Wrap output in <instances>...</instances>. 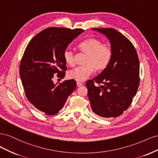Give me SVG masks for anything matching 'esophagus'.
I'll use <instances>...</instances> for the list:
<instances>
[{
	"label": "esophagus",
	"mask_w": 158,
	"mask_h": 158,
	"mask_svg": "<svg viewBox=\"0 0 158 158\" xmlns=\"http://www.w3.org/2000/svg\"><path fill=\"white\" fill-rule=\"evenodd\" d=\"M76 85H77L78 87H80L82 86V85H83V84L82 82H78L77 83H76Z\"/></svg>",
	"instance_id": "1"
}]
</instances>
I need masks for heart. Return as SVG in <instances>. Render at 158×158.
<instances>
[{
  "label": "heart",
  "mask_w": 158,
  "mask_h": 158,
  "mask_svg": "<svg viewBox=\"0 0 158 158\" xmlns=\"http://www.w3.org/2000/svg\"><path fill=\"white\" fill-rule=\"evenodd\" d=\"M79 49L86 54L85 65L78 66L70 70L68 77L70 79L82 82L94 73L102 72L107 68L112 58V49L109 45L103 44L97 38L89 37L80 43ZM64 60L66 65L73 66L74 64V53L70 49H66L63 53Z\"/></svg>",
  "instance_id": "b5f03b06"
}]
</instances>
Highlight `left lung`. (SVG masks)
<instances>
[{
  "label": "left lung",
  "mask_w": 158,
  "mask_h": 158,
  "mask_svg": "<svg viewBox=\"0 0 158 158\" xmlns=\"http://www.w3.org/2000/svg\"><path fill=\"white\" fill-rule=\"evenodd\" d=\"M111 43L112 58L107 68L87 81L90 106L98 115L117 117L131 106L140 84V64L130 40L113 28H92ZM100 85L98 86L97 84Z\"/></svg>",
  "instance_id": "8db88e82"
}]
</instances>
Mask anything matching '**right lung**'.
I'll use <instances>...</instances> for the list:
<instances>
[{"instance_id":"1","label":"right lung","mask_w":158,"mask_h":158,"mask_svg":"<svg viewBox=\"0 0 158 158\" xmlns=\"http://www.w3.org/2000/svg\"><path fill=\"white\" fill-rule=\"evenodd\" d=\"M82 29L49 27L32 38L20 65V76L29 102L47 115L58 113L76 89L74 80L58 85L53 76L63 78L67 69L63 53L70 43L84 32Z\"/></svg>"}]
</instances>
